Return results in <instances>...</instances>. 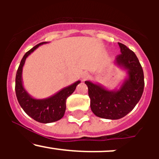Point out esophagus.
<instances>
[{
    "label": "esophagus",
    "instance_id": "obj_1",
    "mask_svg": "<svg viewBox=\"0 0 159 159\" xmlns=\"http://www.w3.org/2000/svg\"><path fill=\"white\" fill-rule=\"evenodd\" d=\"M81 79H82V81H85V80H87L88 78H89V74L88 73V72H83V73L81 74Z\"/></svg>",
    "mask_w": 159,
    "mask_h": 159
}]
</instances>
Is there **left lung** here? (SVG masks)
Masks as SVG:
<instances>
[{"instance_id": "obj_1", "label": "left lung", "mask_w": 159, "mask_h": 159, "mask_svg": "<svg viewBox=\"0 0 159 159\" xmlns=\"http://www.w3.org/2000/svg\"><path fill=\"white\" fill-rule=\"evenodd\" d=\"M121 54L115 65L127 71L118 89L108 90L100 84L84 81L89 89L90 106L99 118L116 120L123 118L135 107L144 91V73L137 56L127 46L118 43Z\"/></svg>"}]
</instances>
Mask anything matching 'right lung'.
Here are the masks:
<instances>
[{
    "label": "right lung",
    "instance_id": "obj_1",
    "mask_svg": "<svg viewBox=\"0 0 159 159\" xmlns=\"http://www.w3.org/2000/svg\"><path fill=\"white\" fill-rule=\"evenodd\" d=\"M47 43L41 42L37 44L24 55L16 74L15 79L16 96L20 107L30 118L38 122L44 124L57 121L63 118L66 109L67 98L75 91L77 85L81 82L80 81H75L70 85L64 88L54 94L46 98L37 99L29 94L23 85V67L27 57L39 46Z\"/></svg>",
    "mask_w": 159,
    "mask_h": 159
}]
</instances>
